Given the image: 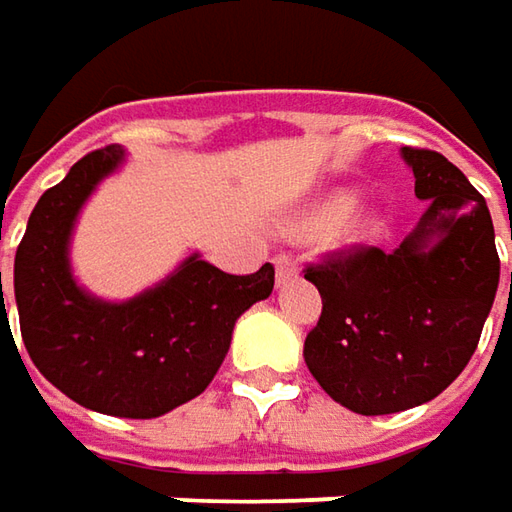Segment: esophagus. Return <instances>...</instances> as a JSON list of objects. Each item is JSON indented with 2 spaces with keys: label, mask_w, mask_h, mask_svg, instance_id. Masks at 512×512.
Returning <instances> with one entry per match:
<instances>
[{
  "label": "esophagus",
  "mask_w": 512,
  "mask_h": 512,
  "mask_svg": "<svg viewBox=\"0 0 512 512\" xmlns=\"http://www.w3.org/2000/svg\"><path fill=\"white\" fill-rule=\"evenodd\" d=\"M296 276H299L296 262H293L290 256H279V259H276V285H287V282H293Z\"/></svg>",
  "instance_id": "obj_1"
}]
</instances>
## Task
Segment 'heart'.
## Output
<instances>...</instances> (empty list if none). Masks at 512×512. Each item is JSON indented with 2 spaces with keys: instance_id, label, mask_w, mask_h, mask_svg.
Returning a JSON list of instances; mask_svg holds the SVG:
<instances>
[{
  "instance_id": "heart-1",
  "label": "heart",
  "mask_w": 512,
  "mask_h": 512,
  "mask_svg": "<svg viewBox=\"0 0 512 512\" xmlns=\"http://www.w3.org/2000/svg\"><path fill=\"white\" fill-rule=\"evenodd\" d=\"M359 196L353 190H336L322 202L305 210L299 219H293V233H325L339 227L344 242L350 245H373L387 233V216L379 207L370 210H353Z\"/></svg>"
}]
</instances>
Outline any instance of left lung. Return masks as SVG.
<instances>
[{
    "label": "left lung",
    "instance_id": "1",
    "mask_svg": "<svg viewBox=\"0 0 512 512\" xmlns=\"http://www.w3.org/2000/svg\"><path fill=\"white\" fill-rule=\"evenodd\" d=\"M427 210L393 253L379 247L307 267L322 296L305 364L353 413L419 407L456 382L499 290L484 196L436 150L402 148ZM512 282V276H510Z\"/></svg>",
    "mask_w": 512,
    "mask_h": 512
}]
</instances>
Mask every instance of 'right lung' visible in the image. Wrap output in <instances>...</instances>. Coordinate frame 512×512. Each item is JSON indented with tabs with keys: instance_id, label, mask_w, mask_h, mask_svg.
Returning a JSON list of instances; mask_svg holds the SVG:
<instances>
[{
	"instance_id": "right-lung-1",
	"label": "right lung",
	"mask_w": 512,
	"mask_h": 512,
	"mask_svg": "<svg viewBox=\"0 0 512 512\" xmlns=\"http://www.w3.org/2000/svg\"><path fill=\"white\" fill-rule=\"evenodd\" d=\"M125 162L119 145L93 150L42 193L16 250L13 296L30 362L53 387L105 416L156 419L213 382L239 316L270 296L273 265L233 276L193 250L130 299L90 293L70 262L73 230L96 187Z\"/></svg>"
}]
</instances>
